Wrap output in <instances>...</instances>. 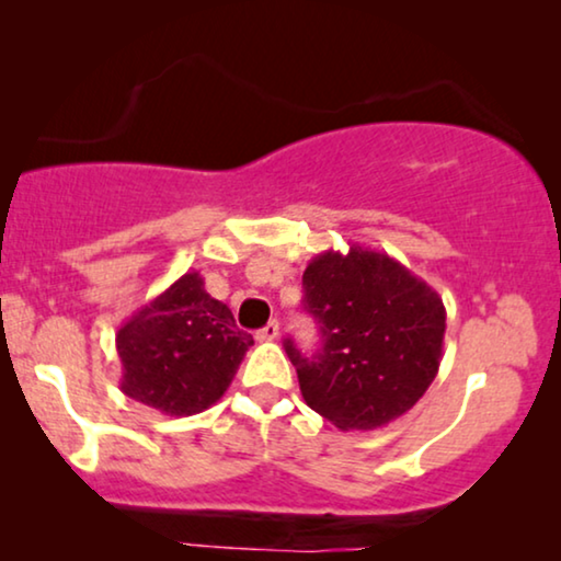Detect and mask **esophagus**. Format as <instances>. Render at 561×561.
<instances>
[{
  "label": "esophagus",
  "instance_id": "obj_1",
  "mask_svg": "<svg viewBox=\"0 0 561 561\" xmlns=\"http://www.w3.org/2000/svg\"><path fill=\"white\" fill-rule=\"evenodd\" d=\"M255 336H257V342H275L280 336L278 321H271V324H265Z\"/></svg>",
  "mask_w": 561,
  "mask_h": 561
}]
</instances>
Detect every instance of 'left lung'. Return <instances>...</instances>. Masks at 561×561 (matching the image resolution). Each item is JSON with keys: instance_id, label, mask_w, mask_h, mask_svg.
<instances>
[{"instance_id": "8db88e82", "label": "left lung", "mask_w": 561, "mask_h": 561, "mask_svg": "<svg viewBox=\"0 0 561 561\" xmlns=\"http://www.w3.org/2000/svg\"><path fill=\"white\" fill-rule=\"evenodd\" d=\"M304 309L321 350L304 357L286 340L309 409L342 432L388 426L419 403L442 365V296L386 252L350 244L304 271Z\"/></svg>"}]
</instances>
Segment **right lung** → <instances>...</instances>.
I'll return each mask as SVG.
<instances>
[{
  "mask_svg": "<svg viewBox=\"0 0 561 561\" xmlns=\"http://www.w3.org/2000/svg\"><path fill=\"white\" fill-rule=\"evenodd\" d=\"M252 344L191 271L119 327V390L163 416H194L227 393Z\"/></svg>",
  "mask_w": 561,
  "mask_h": 561,
  "instance_id": "add662e5",
  "label": "right lung"
}]
</instances>
